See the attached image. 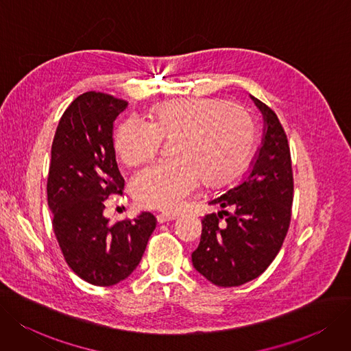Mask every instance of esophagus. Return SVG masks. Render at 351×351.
Listing matches in <instances>:
<instances>
[{"instance_id": "34e87169", "label": "esophagus", "mask_w": 351, "mask_h": 351, "mask_svg": "<svg viewBox=\"0 0 351 351\" xmlns=\"http://www.w3.org/2000/svg\"><path fill=\"white\" fill-rule=\"evenodd\" d=\"M177 216L176 215H171V213H161L157 216V221L158 223H165V221H170V220H174Z\"/></svg>"}]
</instances>
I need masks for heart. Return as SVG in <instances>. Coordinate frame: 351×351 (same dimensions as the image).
Instances as JSON below:
<instances>
[{
  "label": "heart",
  "mask_w": 351,
  "mask_h": 351,
  "mask_svg": "<svg viewBox=\"0 0 351 351\" xmlns=\"http://www.w3.org/2000/svg\"><path fill=\"white\" fill-rule=\"evenodd\" d=\"M255 121L237 104L213 97L160 105L151 122L123 119L115 132L122 162L136 165L156 156L162 138H177L173 161L154 162L132 180V195L143 207L174 212L199 189L221 184L243 170L255 145Z\"/></svg>",
  "instance_id": "1"
}]
</instances>
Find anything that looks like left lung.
Here are the masks:
<instances>
[{"label":"left lung","mask_w":351,"mask_h":351,"mask_svg":"<svg viewBox=\"0 0 351 351\" xmlns=\"http://www.w3.org/2000/svg\"><path fill=\"white\" fill-rule=\"evenodd\" d=\"M263 115L262 145L247 176L208 204L230 207L202 220L195 271L217 287H239L258 278L278 255L291 221L293 177L287 134L275 112L250 96ZM227 216L219 223L222 215Z\"/></svg>","instance_id":"1"}]
</instances>
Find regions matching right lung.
Returning a JSON list of instances; mask_svg holds the SVG:
<instances>
[{"mask_svg":"<svg viewBox=\"0 0 351 351\" xmlns=\"http://www.w3.org/2000/svg\"><path fill=\"white\" fill-rule=\"evenodd\" d=\"M127 106L106 93H83L64 110L51 144L47 203L56 239L70 269L97 287L134 272L157 224L147 212L115 224L104 216L105 200L125 186L112 131Z\"/></svg>","mask_w":351,"mask_h":351,"instance_id":"add662e5","label":"right lung"}]
</instances>
